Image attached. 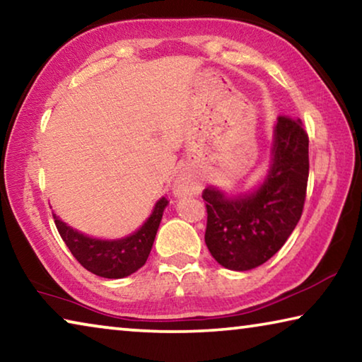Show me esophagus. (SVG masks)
I'll use <instances>...</instances> for the list:
<instances>
[{
	"instance_id": "1",
	"label": "esophagus",
	"mask_w": 362,
	"mask_h": 362,
	"mask_svg": "<svg viewBox=\"0 0 362 362\" xmlns=\"http://www.w3.org/2000/svg\"><path fill=\"white\" fill-rule=\"evenodd\" d=\"M193 185L192 182H189L188 179H185V177H180L179 180L175 182V187H174V193L177 196H183V194H189L193 192Z\"/></svg>"
}]
</instances>
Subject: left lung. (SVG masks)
I'll return each instance as SVG.
<instances>
[{
	"label": "left lung",
	"instance_id": "obj_1",
	"mask_svg": "<svg viewBox=\"0 0 362 362\" xmlns=\"http://www.w3.org/2000/svg\"><path fill=\"white\" fill-rule=\"evenodd\" d=\"M308 169V136L302 121L278 116L267 175L252 188L204 189V240L220 265L247 272L284 246L302 217Z\"/></svg>",
	"mask_w": 362,
	"mask_h": 362
}]
</instances>
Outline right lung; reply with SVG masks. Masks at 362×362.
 <instances>
[{
  "label": "right lung",
  "mask_w": 362,
  "mask_h": 362,
  "mask_svg": "<svg viewBox=\"0 0 362 362\" xmlns=\"http://www.w3.org/2000/svg\"><path fill=\"white\" fill-rule=\"evenodd\" d=\"M168 204L169 201L164 196L159 198L142 226L118 240H102L84 235L62 222L56 214L52 216L66 247L88 272L100 278L121 279L145 265Z\"/></svg>",
  "instance_id": "add662e5"
}]
</instances>
